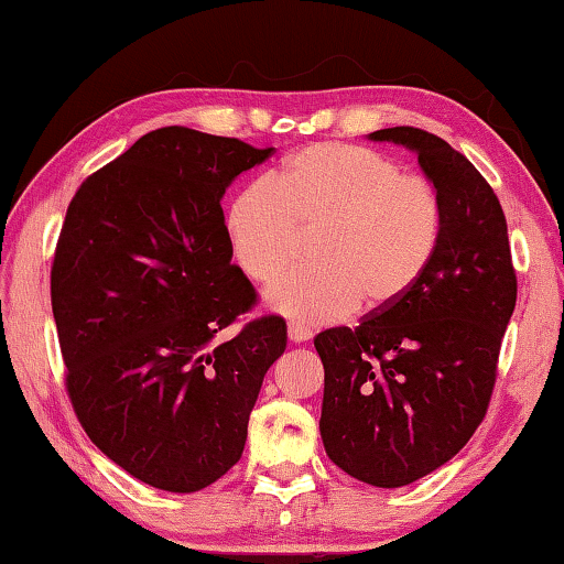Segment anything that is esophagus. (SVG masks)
<instances>
[{"instance_id": "esophagus-1", "label": "esophagus", "mask_w": 564, "mask_h": 564, "mask_svg": "<svg viewBox=\"0 0 564 564\" xmlns=\"http://www.w3.org/2000/svg\"><path fill=\"white\" fill-rule=\"evenodd\" d=\"M289 338H291L293 343L308 340V338H311V328L301 326V323H291V326H289Z\"/></svg>"}]
</instances>
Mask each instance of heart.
<instances>
[{
    "instance_id": "obj_1",
    "label": "heart",
    "mask_w": 564,
    "mask_h": 564,
    "mask_svg": "<svg viewBox=\"0 0 564 564\" xmlns=\"http://www.w3.org/2000/svg\"><path fill=\"white\" fill-rule=\"evenodd\" d=\"M445 231V202L427 176L356 144H311L269 181L234 196L226 236L248 279L269 283L313 234L311 269L275 281L265 301L301 323L388 311L431 269Z\"/></svg>"
}]
</instances>
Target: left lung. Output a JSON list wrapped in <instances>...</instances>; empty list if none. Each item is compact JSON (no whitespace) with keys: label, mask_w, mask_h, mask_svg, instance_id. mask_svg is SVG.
I'll return each mask as SVG.
<instances>
[{"label":"left lung","mask_w":564,"mask_h":564,"mask_svg":"<svg viewBox=\"0 0 564 564\" xmlns=\"http://www.w3.org/2000/svg\"><path fill=\"white\" fill-rule=\"evenodd\" d=\"M370 139L415 151L443 194L445 231L403 301L313 340L326 370L321 437L356 480L400 488L460 453L488 413L518 275L498 196L460 151L413 127Z\"/></svg>","instance_id":"left-lung-1"}]
</instances>
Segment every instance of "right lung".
<instances>
[{"mask_svg": "<svg viewBox=\"0 0 564 564\" xmlns=\"http://www.w3.org/2000/svg\"><path fill=\"white\" fill-rule=\"evenodd\" d=\"M273 154L186 127L149 131L76 188L52 263L66 395L84 433L137 480L196 492L241 460L285 321L261 316L231 263L221 198Z\"/></svg>", "mask_w": 564, "mask_h": 564, "instance_id": "add662e5", "label": "right lung"}]
</instances>
